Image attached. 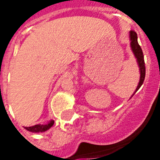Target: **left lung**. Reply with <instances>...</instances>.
Returning <instances> with one entry per match:
<instances>
[{"mask_svg":"<svg viewBox=\"0 0 160 160\" xmlns=\"http://www.w3.org/2000/svg\"><path fill=\"white\" fill-rule=\"evenodd\" d=\"M129 41H130L131 50H132V52L134 54L135 59H136L138 67H139V71H140V81L138 83V86L135 91H134V92L131 96V98H132L134 96V94L140 89V87L142 86V84L144 82L145 75H146V67H145L144 56H143L142 49H141V46L139 45V43H138L137 34L134 31L129 32Z\"/></svg>","mask_w":160,"mask_h":160,"instance_id":"1","label":"left lung"}]
</instances>
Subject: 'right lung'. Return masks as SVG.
Wrapping results in <instances>:
<instances>
[{"instance_id":"1","label":"right lung","mask_w":160,"mask_h":160,"mask_svg":"<svg viewBox=\"0 0 160 160\" xmlns=\"http://www.w3.org/2000/svg\"><path fill=\"white\" fill-rule=\"evenodd\" d=\"M53 124H54V121L50 120L46 124H36L32 127H25V128L26 130L32 132V133H42L49 129L53 126Z\"/></svg>"}]
</instances>
